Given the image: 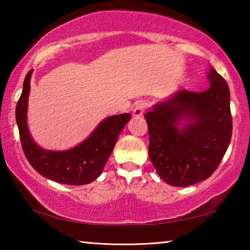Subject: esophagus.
I'll return each mask as SVG.
<instances>
[{
    "instance_id": "34e87169",
    "label": "esophagus",
    "mask_w": 250,
    "mask_h": 250,
    "mask_svg": "<svg viewBox=\"0 0 250 250\" xmlns=\"http://www.w3.org/2000/svg\"><path fill=\"white\" fill-rule=\"evenodd\" d=\"M146 108H147V104L146 103H145V101H139V103H137V104H135V105H134L132 115L134 117H140V116L143 115V113H145Z\"/></svg>"
}]
</instances>
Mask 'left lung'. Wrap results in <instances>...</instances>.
I'll return each mask as SVG.
<instances>
[{"label":"left lung","instance_id":"left-lung-1","mask_svg":"<svg viewBox=\"0 0 250 250\" xmlns=\"http://www.w3.org/2000/svg\"><path fill=\"white\" fill-rule=\"evenodd\" d=\"M207 79V90L176 91L145 116L151 162L170 185L184 188L208 179L230 143L229 88L213 67Z\"/></svg>","mask_w":250,"mask_h":250}]
</instances>
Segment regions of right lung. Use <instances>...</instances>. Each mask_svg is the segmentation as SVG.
Here are the masks:
<instances>
[{
	"mask_svg": "<svg viewBox=\"0 0 250 250\" xmlns=\"http://www.w3.org/2000/svg\"><path fill=\"white\" fill-rule=\"evenodd\" d=\"M33 69L28 71L23 91L16 105V124L21 143L29 164L41 175L67 185H83L94 182L104 171L122 129L128 124L130 113L104 119L89 137L78 146L64 151L45 150L34 141L27 125L28 96Z\"/></svg>",
	"mask_w": 250,
	"mask_h": 250,
	"instance_id": "1",
	"label": "right lung"
}]
</instances>
